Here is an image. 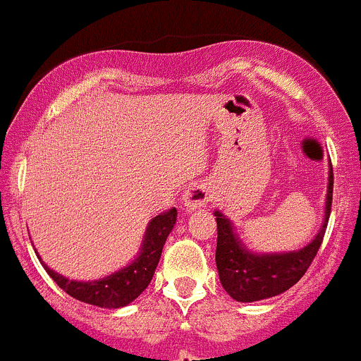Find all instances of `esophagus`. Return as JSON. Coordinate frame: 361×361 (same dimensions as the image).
I'll return each mask as SVG.
<instances>
[{
	"label": "esophagus",
	"mask_w": 361,
	"mask_h": 361,
	"mask_svg": "<svg viewBox=\"0 0 361 361\" xmlns=\"http://www.w3.org/2000/svg\"><path fill=\"white\" fill-rule=\"evenodd\" d=\"M210 198V189L207 188L202 182H192L189 184V188L185 189L184 192V205L188 207L189 210H195L198 207L207 205Z\"/></svg>",
	"instance_id": "34e87169"
}]
</instances>
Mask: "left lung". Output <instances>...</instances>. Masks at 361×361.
<instances>
[{"mask_svg": "<svg viewBox=\"0 0 361 361\" xmlns=\"http://www.w3.org/2000/svg\"><path fill=\"white\" fill-rule=\"evenodd\" d=\"M331 196H334V170L330 163L323 226L309 245L300 251L286 252V255H252L245 251L237 235L233 233L230 221L221 212H216V265L221 284L226 293L237 302H256L284 293L293 284H297L321 247L330 219Z\"/></svg>", "mask_w": 361, "mask_h": 361, "instance_id": "obj_1", "label": "left lung"}]
</instances>
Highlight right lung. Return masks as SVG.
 Instances as JSON below:
<instances>
[{"mask_svg": "<svg viewBox=\"0 0 361 361\" xmlns=\"http://www.w3.org/2000/svg\"><path fill=\"white\" fill-rule=\"evenodd\" d=\"M176 217L177 210L173 207L156 216L149 223L144 237V245H142V252L138 255V258L130 267L105 277V279L92 281V283H77V281L66 279V277L56 274L54 270L47 269L44 263L42 265L45 267L49 276L54 279V283L58 284L61 290L66 291L70 297L77 298L80 302L91 303V305L119 309V307L133 302L149 286L159 258H161L166 237H169L173 224H176Z\"/></svg>", "mask_w": 361, "mask_h": 361, "instance_id": "add662e5", "label": "right lung"}]
</instances>
